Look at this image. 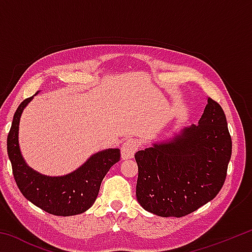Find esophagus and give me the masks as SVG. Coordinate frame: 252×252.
Instances as JSON below:
<instances>
[{"label":"esophagus","instance_id":"34e87169","mask_svg":"<svg viewBox=\"0 0 252 252\" xmlns=\"http://www.w3.org/2000/svg\"><path fill=\"white\" fill-rule=\"evenodd\" d=\"M139 148V142L138 140L135 139H127L123 142L122 147H121V156L122 159H131L133 158L134 153L136 152Z\"/></svg>","mask_w":252,"mask_h":252}]
</instances>
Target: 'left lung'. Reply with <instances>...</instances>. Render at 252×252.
<instances>
[{
  "label": "left lung",
  "instance_id": "obj_1",
  "mask_svg": "<svg viewBox=\"0 0 252 252\" xmlns=\"http://www.w3.org/2000/svg\"><path fill=\"white\" fill-rule=\"evenodd\" d=\"M232 141L221 105L208 99L199 125L134 155L136 199L160 217H185L216 197L227 177Z\"/></svg>",
  "mask_w": 252,
  "mask_h": 252
}]
</instances>
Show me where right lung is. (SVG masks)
I'll use <instances>...</instances> for the list:
<instances>
[{"instance_id": "obj_1", "label": "right lung", "mask_w": 252, "mask_h": 252, "mask_svg": "<svg viewBox=\"0 0 252 252\" xmlns=\"http://www.w3.org/2000/svg\"><path fill=\"white\" fill-rule=\"evenodd\" d=\"M32 97L21 102L7 134V155L16 185L29 201L51 215L69 217L87 211L94 203L105 174L120 161V150L108 149L96 153L64 177L51 178L34 171L21 156L18 140L21 114Z\"/></svg>"}]
</instances>
